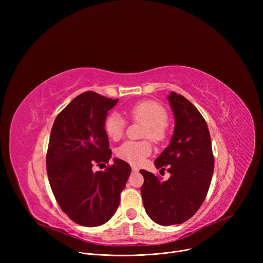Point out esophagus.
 Here are the masks:
<instances>
[{"mask_svg":"<svg viewBox=\"0 0 263 263\" xmlns=\"http://www.w3.org/2000/svg\"><path fill=\"white\" fill-rule=\"evenodd\" d=\"M132 172H135V173H136V172H139V170H137L135 166H132Z\"/></svg>","mask_w":263,"mask_h":263,"instance_id":"esophagus-1","label":"esophagus"}]
</instances>
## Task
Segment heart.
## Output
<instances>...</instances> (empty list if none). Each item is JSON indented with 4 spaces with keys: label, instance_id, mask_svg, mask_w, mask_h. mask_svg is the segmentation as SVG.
I'll use <instances>...</instances> for the list:
<instances>
[{
    "label": "heart",
    "instance_id": "b5f03b06",
    "mask_svg": "<svg viewBox=\"0 0 263 263\" xmlns=\"http://www.w3.org/2000/svg\"><path fill=\"white\" fill-rule=\"evenodd\" d=\"M128 114L134 121L143 122V137L155 143H162L167 137L168 113L163 105L153 100H145L133 104ZM104 129L110 140L118 141L123 136L126 121L117 113H110L104 120ZM153 153V146L149 141L124 142L117 148L116 155L119 159L132 165H140Z\"/></svg>",
    "mask_w": 263,
    "mask_h": 263
}]
</instances>
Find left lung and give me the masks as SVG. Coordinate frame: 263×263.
Wrapping results in <instances>:
<instances>
[{"label": "left lung", "instance_id": "left-lung-1", "mask_svg": "<svg viewBox=\"0 0 263 263\" xmlns=\"http://www.w3.org/2000/svg\"><path fill=\"white\" fill-rule=\"evenodd\" d=\"M175 114L170 146L155 161L168 180L144 170L141 194L149 217L159 225L182 224L200 208L214 170L212 144L206 122L199 110L181 95L168 96Z\"/></svg>", "mask_w": 263, "mask_h": 263}]
</instances>
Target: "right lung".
<instances>
[{
    "label": "right lung",
    "mask_w": 263,
    "mask_h": 263,
    "mask_svg": "<svg viewBox=\"0 0 263 263\" xmlns=\"http://www.w3.org/2000/svg\"><path fill=\"white\" fill-rule=\"evenodd\" d=\"M117 102L95 91L83 92L58 115L51 130L49 182L63 212L82 226H100L114 215L131 173L120 159L104 165L112 155L104 120ZM93 164L106 170L93 172Z\"/></svg>",
    "instance_id": "1"
}]
</instances>
